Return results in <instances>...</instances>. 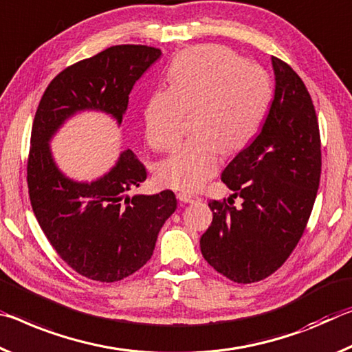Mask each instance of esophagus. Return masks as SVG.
I'll list each match as a JSON object with an SVG mask.
<instances>
[{"mask_svg": "<svg viewBox=\"0 0 352 352\" xmlns=\"http://www.w3.org/2000/svg\"><path fill=\"white\" fill-rule=\"evenodd\" d=\"M176 197H177V199L182 201V203H198V201H201V198L195 197V195H192V193H186V192H179Z\"/></svg>", "mask_w": 352, "mask_h": 352, "instance_id": "obj_1", "label": "esophagus"}]
</instances>
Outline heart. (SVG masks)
Instances as JSON below:
<instances>
[{
	"label": "heart",
	"instance_id": "1",
	"mask_svg": "<svg viewBox=\"0 0 352 352\" xmlns=\"http://www.w3.org/2000/svg\"><path fill=\"white\" fill-rule=\"evenodd\" d=\"M166 80L168 89L154 91L146 102V138L155 149H171L184 132L186 112L195 111L198 134L157 170L164 186L195 192L220 168L224 151H239L256 134L272 101V80L261 65L218 45L182 51Z\"/></svg>",
	"mask_w": 352,
	"mask_h": 352
}]
</instances>
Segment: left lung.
Returning <instances> with one entry per match:
<instances>
[{
  "mask_svg": "<svg viewBox=\"0 0 352 352\" xmlns=\"http://www.w3.org/2000/svg\"><path fill=\"white\" fill-rule=\"evenodd\" d=\"M274 98L262 129L221 175L234 201H210L214 220L201 237L210 267L239 284L280 268L302 237L321 175L318 118L302 79L272 57Z\"/></svg>",
  "mask_w": 352,
  "mask_h": 352,
  "instance_id": "1",
  "label": "left lung"
}]
</instances>
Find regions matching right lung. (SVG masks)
Returning a JSON list of instances; mask_svg holds the SVG:
<instances>
[{
	"mask_svg": "<svg viewBox=\"0 0 352 352\" xmlns=\"http://www.w3.org/2000/svg\"><path fill=\"white\" fill-rule=\"evenodd\" d=\"M160 54L153 46L117 45L73 63L51 80L34 117L28 155L34 215L62 261L91 280L117 282L140 270L176 210V197L171 190L131 197L146 179L145 165L131 149L100 179H68L54 164L50 140L85 109L122 123L132 87Z\"/></svg>",
	"mask_w": 352,
	"mask_h": 352,
	"instance_id": "obj_1",
	"label": "right lung"
}]
</instances>
